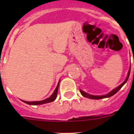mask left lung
I'll use <instances>...</instances> for the list:
<instances>
[{
	"instance_id": "1",
	"label": "left lung",
	"mask_w": 134,
	"mask_h": 134,
	"mask_svg": "<svg viewBox=\"0 0 134 134\" xmlns=\"http://www.w3.org/2000/svg\"><path fill=\"white\" fill-rule=\"evenodd\" d=\"M130 69H131V65H130V68L129 69V71H128V76H127L126 78V80L125 81H124V82L122 83H121V85H120L119 86H118L117 87H116L115 89H114L113 90H112L111 91L110 93H109L108 94H106V95H102V96H94V95H91V94H87V93H85L84 91H83L82 90H80V91L81 94H82V95L84 97H86V98H91V99H102V98H108V97H111V96L114 95L115 93H117V92L119 91V90H120V89L121 88V87H122V86H124V85L125 84L126 82H127V80H128V78H129V76H130Z\"/></svg>"
}]
</instances>
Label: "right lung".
<instances>
[{"label": "right lung", "instance_id": "obj_1", "mask_svg": "<svg viewBox=\"0 0 134 134\" xmlns=\"http://www.w3.org/2000/svg\"><path fill=\"white\" fill-rule=\"evenodd\" d=\"M59 81L58 83V86L57 87H56V90H55L54 91L53 94H52L49 98H47V99L44 100L36 101V102H27V101H25V100H22V101L23 102H25L26 104H28L29 105H40V104H43L49 103V102H52V101H54L55 99H56V97H57L58 91V87H59Z\"/></svg>", "mask_w": 134, "mask_h": 134}]
</instances>
